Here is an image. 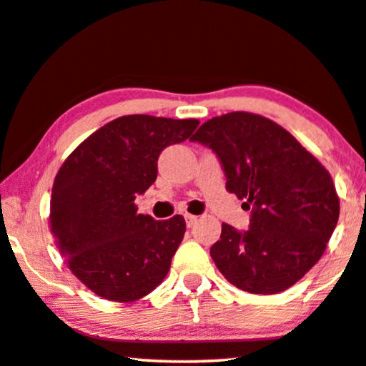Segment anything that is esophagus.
<instances>
[{"label":"esophagus","mask_w":366,"mask_h":366,"mask_svg":"<svg viewBox=\"0 0 366 366\" xmlns=\"http://www.w3.org/2000/svg\"><path fill=\"white\" fill-rule=\"evenodd\" d=\"M186 222H187V227H192L194 224L197 222V216H192V214H186Z\"/></svg>","instance_id":"obj_1"}]
</instances>
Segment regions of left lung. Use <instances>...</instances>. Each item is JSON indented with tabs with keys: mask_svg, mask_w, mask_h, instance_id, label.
I'll return each mask as SVG.
<instances>
[{
	"mask_svg": "<svg viewBox=\"0 0 366 366\" xmlns=\"http://www.w3.org/2000/svg\"><path fill=\"white\" fill-rule=\"evenodd\" d=\"M191 140L216 152L226 189L251 209L247 231L222 224L211 247L217 269L254 295L291 288L320 261L338 222L328 170L288 130L249 112L214 117Z\"/></svg>",
	"mask_w": 366,
	"mask_h": 366,
	"instance_id": "1",
	"label": "left lung"
}]
</instances>
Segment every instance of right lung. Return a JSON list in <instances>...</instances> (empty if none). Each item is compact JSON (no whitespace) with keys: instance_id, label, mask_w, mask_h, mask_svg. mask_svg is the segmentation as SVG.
Instances as JSON below:
<instances>
[{"instance_id":"1","label":"right lung","mask_w":366,"mask_h":366,"mask_svg":"<svg viewBox=\"0 0 366 366\" xmlns=\"http://www.w3.org/2000/svg\"><path fill=\"white\" fill-rule=\"evenodd\" d=\"M199 120L125 115L86 137L58 170L50 229L68 267L97 296L129 303L170 269L186 221L137 212L135 197L157 179L165 147L191 137Z\"/></svg>"}]
</instances>
